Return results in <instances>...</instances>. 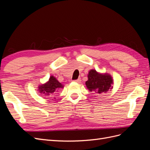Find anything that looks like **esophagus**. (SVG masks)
Masks as SVG:
<instances>
[{
	"label": "esophagus",
	"mask_w": 150,
	"mask_h": 150,
	"mask_svg": "<svg viewBox=\"0 0 150 150\" xmlns=\"http://www.w3.org/2000/svg\"><path fill=\"white\" fill-rule=\"evenodd\" d=\"M74 82H76V83H80V81H81V79L80 78H78V79H76V80H74Z\"/></svg>",
	"instance_id": "obj_1"
}]
</instances>
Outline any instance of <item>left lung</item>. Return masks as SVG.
Returning <instances> with one entry per match:
<instances>
[{"label": "left lung", "instance_id": "1", "mask_svg": "<svg viewBox=\"0 0 150 150\" xmlns=\"http://www.w3.org/2000/svg\"><path fill=\"white\" fill-rule=\"evenodd\" d=\"M88 80L86 82V85L90 91L100 94L107 92L111 89L112 79L110 75L99 74L95 70H91L88 74Z\"/></svg>", "mask_w": 150, "mask_h": 150}]
</instances>
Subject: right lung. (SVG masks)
I'll list each match as a JSON object with an SVG mask.
<instances>
[{
    "instance_id": "right-lung-1",
    "label": "right lung",
    "mask_w": 150,
    "mask_h": 150,
    "mask_svg": "<svg viewBox=\"0 0 150 150\" xmlns=\"http://www.w3.org/2000/svg\"><path fill=\"white\" fill-rule=\"evenodd\" d=\"M61 88H63L62 85L54 76H51L46 84L39 86V91L40 93L47 94L46 95H49L56 92V91Z\"/></svg>"
}]
</instances>
